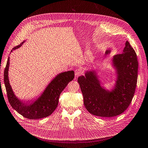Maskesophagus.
Segmentation results:
<instances>
[{
	"instance_id": "1",
	"label": "esophagus",
	"mask_w": 148,
	"mask_h": 148,
	"mask_svg": "<svg viewBox=\"0 0 148 148\" xmlns=\"http://www.w3.org/2000/svg\"><path fill=\"white\" fill-rule=\"evenodd\" d=\"M82 73H83V71L81 69H77L75 70V76L76 77H79V75H82Z\"/></svg>"
}]
</instances>
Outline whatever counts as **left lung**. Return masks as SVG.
I'll return each mask as SVG.
<instances>
[{
  "mask_svg": "<svg viewBox=\"0 0 148 148\" xmlns=\"http://www.w3.org/2000/svg\"><path fill=\"white\" fill-rule=\"evenodd\" d=\"M111 64L115 71V84L108 90L102 86L96 69L86 71L77 79L88 112L101 117L119 115L132 102L138 78L136 54L127 41L121 54L113 56Z\"/></svg>",
  "mask_w": 148,
  "mask_h": 148,
  "instance_id": "left-lung-1",
  "label": "left lung"
}]
</instances>
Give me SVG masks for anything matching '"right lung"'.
Here are the masks:
<instances>
[{"mask_svg": "<svg viewBox=\"0 0 148 148\" xmlns=\"http://www.w3.org/2000/svg\"><path fill=\"white\" fill-rule=\"evenodd\" d=\"M24 43L25 41L20 45L15 46L11 52L19 48ZM9 66L10 57H8L4 70L3 77L8 102L12 107L19 114L30 120L43 119L51 115L58 107L61 93L74 77L73 71H68L58 74L48 84L38 97L27 101L17 97L12 89L8 79Z\"/></svg>", "mask_w": 148, "mask_h": 148, "instance_id": "add662e5", "label": "right lung"}]
</instances>
